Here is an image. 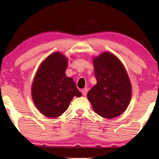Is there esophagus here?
Wrapping results in <instances>:
<instances>
[{"label":"esophagus","mask_w":159,"mask_h":159,"mask_svg":"<svg viewBox=\"0 0 159 159\" xmlns=\"http://www.w3.org/2000/svg\"><path fill=\"white\" fill-rule=\"evenodd\" d=\"M87 92H88V89H84L82 90V94L84 96H86V94H87Z\"/></svg>","instance_id":"34e87169"}]
</instances>
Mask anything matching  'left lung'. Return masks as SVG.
I'll use <instances>...</instances> for the list:
<instances>
[{
    "mask_svg": "<svg viewBox=\"0 0 159 159\" xmlns=\"http://www.w3.org/2000/svg\"><path fill=\"white\" fill-rule=\"evenodd\" d=\"M97 84L87 93L93 109L104 118L118 117L127 108L131 86L127 73L116 56L103 52L93 58Z\"/></svg>",
    "mask_w": 159,
    "mask_h": 159,
    "instance_id": "left-lung-1",
    "label": "left lung"
}]
</instances>
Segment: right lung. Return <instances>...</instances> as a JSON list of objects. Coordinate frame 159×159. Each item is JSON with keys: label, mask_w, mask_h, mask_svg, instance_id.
Here are the masks:
<instances>
[{"label": "right lung", "mask_w": 159, "mask_h": 159, "mask_svg": "<svg viewBox=\"0 0 159 159\" xmlns=\"http://www.w3.org/2000/svg\"><path fill=\"white\" fill-rule=\"evenodd\" d=\"M68 59L60 52L50 55L41 63L32 85L35 106L48 118H57L69 107L73 97L82 93L73 79L66 75Z\"/></svg>", "instance_id": "1"}]
</instances>
